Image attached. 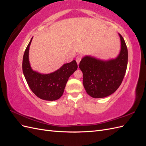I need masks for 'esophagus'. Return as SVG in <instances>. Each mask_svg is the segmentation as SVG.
<instances>
[{
	"label": "esophagus",
	"mask_w": 146,
	"mask_h": 146,
	"mask_svg": "<svg viewBox=\"0 0 146 146\" xmlns=\"http://www.w3.org/2000/svg\"><path fill=\"white\" fill-rule=\"evenodd\" d=\"M81 60H82V56L81 55H78V56H77L76 61H77L78 65L79 64V63H80V61H81Z\"/></svg>",
	"instance_id": "obj_1"
}]
</instances>
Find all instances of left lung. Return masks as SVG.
Instances as JSON below:
<instances>
[{"label": "left lung", "instance_id": "left-lung-1", "mask_svg": "<svg viewBox=\"0 0 146 146\" xmlns=\"http://www.w3.org/2000/svg\"><path fill=\"white\" fill-rule=\"evenodd\" d=\"M121 48L116 58L102 60L87 55L79 64L83 83L88 95L103 98L115 92L124 77L128 63V50L124 39L119 33Z\"/></svg>", "mask_w": 146, "mask_h": 146}]
</instances>
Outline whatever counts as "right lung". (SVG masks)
Instances as JSON below:
<instances>
[{"label": "right lung", "mask_w": 146, "mask_h": 146, "mask_svg": "<svg viewBox=\"0 0 146 146\" xmlns=\"http://www.w3.org/2000/svg\"><path fill=\"white\" fill-rule=\"evenodd\" d=\"M33 37L25 50L23 60V70L31 90L41 99L54 101L63 95L69 77L77 70L76 60L64 64L58 70L50 74H41L33 70L30 66L29 54Z\"/></svg>", "instance_id": "obj_1"}]
</instances>
